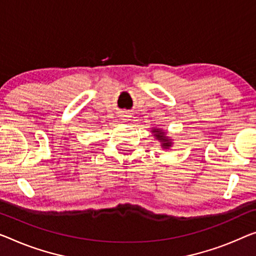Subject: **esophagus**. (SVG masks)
Returning <instances> with one entry per match:
<instances>
[{
  "label": "esophagus",
  "instance_id": "34e87169",
  "mask_svg": "<svg viewBox=\"0 0 256 256\" xmlns=\"http://www.w3.org/2000/svg\"><path fill=\"white\" fill-rule=\"evenodd\" d=\"M120 117L123 118V120H124V122H126V120H128V118H130V115H128V112H124V114H122Z\"/></svg>",
  "mask_w": 256,
  "mask_h": 256
}]
</instances>
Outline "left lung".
Returning <instances> with one entry per match:
<instances>
[{
  "instance_id": "obj_1",
  "label": "left lung",
  "mask_w": 256,
  "mask_h": 256,
  "mask_svg": "<svg viewBox=\"0 0 256 256\" xmlns=\"http://www.w3.org/2000/svg\"><path fill=\"white\" fill-rule=\"evenodd\" d=\"M152 133L154 134L152 136L161 142V147L163 148V150H170V148L172 147V144H174L172 139H171L170 136H166V132L164 131V130L154 128H152Z\"/></svg>"
}]
</instances>
